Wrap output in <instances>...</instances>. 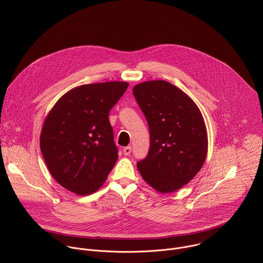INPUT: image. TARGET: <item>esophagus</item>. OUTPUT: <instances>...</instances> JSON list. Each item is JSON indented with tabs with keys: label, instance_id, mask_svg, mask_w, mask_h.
Wrapping results in <instances>:
<instances>
[{
	"label": "esophagus",
	"instance_id": "esophagus-1",
	"mask_svg": "<svg viewBox=\"0 0 263 263\" xmlns=\"http://www.w3.org/2000/svg\"><path fill=\"white\" fill-rule=\"evenodd\" d=\"M131 149H132L131 146H126V147L123 149L124 155H125V156H129V155L131 154Z\"/></svg>",
	"mask_w": 263,
	"mask_h": 263
}]
</instances>
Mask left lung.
Segmentation results:
<instances>
[{
    "label": "left lung",
    "instance_id": "left-lung-1",
    "mask_svg": "<svg viewBox=\"0 0 263 263\" xmlns=\"http://www.w3.org/2000/svg\"><path fill=\"white\" fill-rule=\"evenodd\" d=\"M133 94L151 134L147 157L137 163V169L157 192H176L187 184L205 163L208 134L203 115L186 93L164 80L137 84Z\"/></svg>",
    "mask_w": 263,
    "mask_h": 263
}]
</instances>
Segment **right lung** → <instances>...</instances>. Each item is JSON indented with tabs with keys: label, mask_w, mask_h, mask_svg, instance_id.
Segmentation results:
<instances>
[{
	"label": "right lung",
	"mask_w": 263,
	"mask_h": 263,
	"mask_svg": "<svg viewBox=\"0 0 263 263\" xmlns=\"http://www.w3.org/2000/svg\"><path fill=\"white\" fill-rule=\"evenodd\" d=\"M128 86L120 81L81 85L48 112L40 148L50 174L67 191L87 196L105 182L118 160L108 114Z\"/></svg>",
	"instance_id": "add662e5"
}]
</instances>
